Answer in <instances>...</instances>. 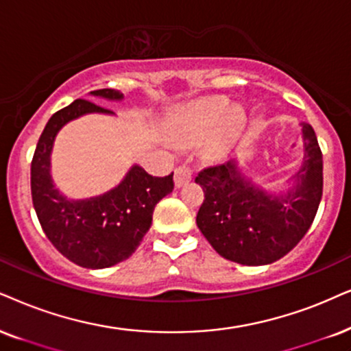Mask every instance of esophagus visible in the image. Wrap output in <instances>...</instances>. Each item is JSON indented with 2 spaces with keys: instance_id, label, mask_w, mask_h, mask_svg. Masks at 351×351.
I'll use <instances>...</instances> for the list:
<instances>
[{
  "instance_id": "esophagus-1",
  "label": "esophagus",
  "mask_w": 351,
  "mask_h": 351,
  "mask_svg": "<svg viewBox=\"0 0 351 351\" xmlns=\"http://www.w3.org/2000/svg\"><path fill=\"white\" fill-rule=\"evenodd\" d=\"M191 178H193V170L189 167L181 165L175 170V186L176 188H181L186 183H189Z\"/></svg>"
}]
</instances>
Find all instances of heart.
Wrapping results in <instances>:
<instances>
[{
  "label": "heart",
  "instance_id": "heart-1",
  "mask_svg": "<svg viewBox=\"0 0 351 351\" xmlns=\"http://www.w3.org/2000/svg\"><path fill=\"white\" fill-rule=\"evenodd\" d=\"M247 123L243 106L230 105L227 97H208L184 105L173 118L176 134L201 141L212 134V149L223 150L237 143Z\"/></svg>",
  "mask_w": 351,
  "mask_h": 351
}]
</instances>
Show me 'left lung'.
<instances>
[{
  "label": "left lung",
  "instance_id": "8db88e82",
  "mask_svg": "<svg viewBox=\"0 0 351 351\" xmlns=\"http://www.w3.org/2000/svg\"><path fill=\"white\" fill-rule=\"evenodd\" d=\"M301 137L303 163L285 191L256 184L234 158L196 176L206 193L196 223L221 257L243 265L272 264L311 227L322 197V152L311 124L301 123Z\"/></svg>",
  "mask_w": 351,
  "mask_h": 351
}]
</instances>
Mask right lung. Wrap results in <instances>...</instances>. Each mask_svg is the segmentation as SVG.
Returning <instances> with one entry per match:
<instances>
[{
  "instance_id": "1",
  "label": "right lung",
  "mask_w": 351,
  "mask_h": 351,
  "mask_svg": "<svg viewBox=\"0 0 351 351\" xmlns=\"http://www.w3.org/2000/svg\"><path fill=\"white\" fill-rule=\"evenodd\" d=\"M92 97L121 101L114 88L92 90ZM114 114L88 100H74L48 119L30 167L32 202L47 238L71 263L105 269L128 259L152 225L154 208L173 191V173L163 178L132 165L118 186L95 197L69 199L51 178V150L64 124L84 114Z\"/></svg>"
}]
</instances>
